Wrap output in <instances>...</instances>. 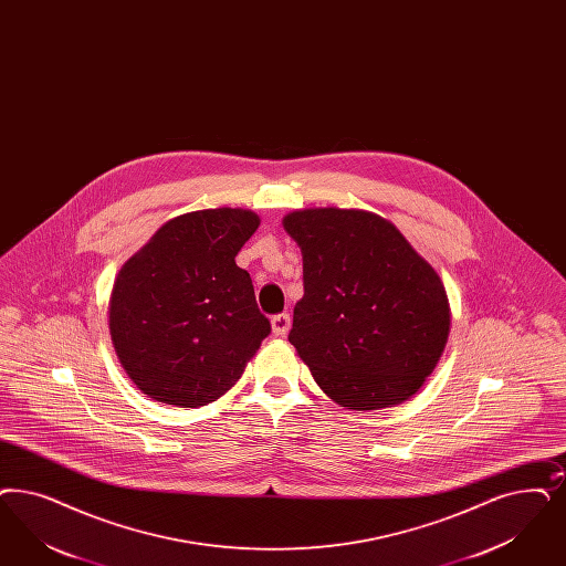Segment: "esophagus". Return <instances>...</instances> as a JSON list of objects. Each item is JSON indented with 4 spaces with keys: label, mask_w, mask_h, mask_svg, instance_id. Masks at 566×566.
I'll list each match as a JSON object with an SVG mask.
<instances>
[{
    "label": "esophagus",
    "mask_w": 566,
    "mask_h": 566,
    "mask_svg": "<svg viewBox=\"0 0 566 566\" xmlns=\"http://www.w3.org/2000/svg\"><path fill=\"white\" fill-rule=\"evenodd\" d=\"M272 331L275 336H286L291 331V315L289 313H277L272 317Z\"/></svg>",
    "instance_id": "34e87169"
}]
</instances>
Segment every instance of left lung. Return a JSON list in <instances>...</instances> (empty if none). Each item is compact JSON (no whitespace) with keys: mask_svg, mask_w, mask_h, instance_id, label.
<instances>
[{"mask_svg":"<svg viewBox=\"0 0 566 566\" xmlns=\"http://www.w3.org/2000/svg\"><path fill=\"white\" fill-rule=\"evenodd\" d=\"M284 230L301 247L305 286L289 340L319 389L347 410L406 401L448 343L441 277L378 214L305 209Z\"/></svg>","mask_w":566,"mask_h":566,"instance_id":"8db88e82","label":"left lung"}]
</instances>
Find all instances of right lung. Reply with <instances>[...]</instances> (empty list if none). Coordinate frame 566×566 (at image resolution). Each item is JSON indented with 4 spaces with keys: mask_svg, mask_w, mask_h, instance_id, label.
Here are the masks:
<instances>
[{
    "mask_svg": "<svg viewBox=\"0 0 566 566\" xmlns=\"http://www.w3.org/2000/svg\"><path fill=\"white\" fill-rule=\"evenodd\" d=\"M259 228L242 209L165 223L118 272L111 336L129 378L156 401L198 408L234 385L270 336L253 280L235 254Z\"/></svg>",
    "mask_w": 566,
    "mask_h": 566,
    "instance_id": "right-lung-1",
    "label": "right lung"
}]
</instances>
